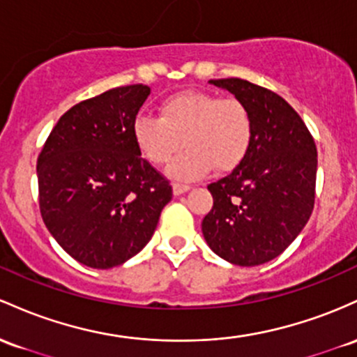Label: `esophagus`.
Returning <instances> with one entry per match:
<instances>
[{
  "label": "esophagus",
  "instance_id": "obj_1",
  "mask_svg": "<svg viewBox=\"0 0 357 357\" xmlns=\"http://www.w3.org/2000/svg\"><path fill=\"white\" fill-rule=\"evenodd\" d=\"M172 189H174V195H182L190 190V185H185V183H174Z\"/></svg>",
  "mask_w": 357,
  "mask_h": 357
}]
</instances>
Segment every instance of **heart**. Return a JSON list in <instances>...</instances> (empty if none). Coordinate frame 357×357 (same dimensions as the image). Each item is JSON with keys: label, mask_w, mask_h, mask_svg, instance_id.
Returning a JSON list of instances; mask_svg holds the SVG:
<instances>
[{"label": "heart", "mask_w": 357, "mask_h": 357, "mask_svg": "<svg viewBox=\"0 0 357 357\" xmlns=\"http://www.w3.org/2000/svg\"><path fill=\"white\" fill-rule=\"evenodd\" d=\"M138 150L148 162L165 165L175 180H195L212 168L231 172L246 157L253 138V119L244 102L209 92L183 91L160 104V118L138 116L131 126Z\"/></svg>", "instance_id": "b5f03b06"}]
</instances>
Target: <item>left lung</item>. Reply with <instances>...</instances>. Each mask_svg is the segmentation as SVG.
<instances>
[{
  "label": "left lung",
  "instance_id": "left-lung-1",
  "mask_svg": "<svg viewBox=\"0 0 357 357\" xmlns=\"http://www.w3.org/2000/svg\"><path fill=\"white\" fill-rule=\"evenodd\" d=\"M244 102L253 119L246 157L207 189L214 206L202 234L238 266L271 261L295 241L314 209L317 148L297 111L275 92L243 79H212Z\"/></svg>",
  "mask_w": 357,
  "mask_h": 357
}]
</instances>
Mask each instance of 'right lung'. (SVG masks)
<instances>
[{
  "label": "right lung",
  "mask_w": 357,
  "mask_h": 357,
  "mask_svg": "<svg viewBox=\"0 0 357 357\" xmlns=\"http://www.w3.org/2000/svg\"><path fill=\"white\" fill-rule=\"evenodd\" d=\"M150 91L114 87L75 104L38 157L43 222L86 266L107 270L138 255L172 200V187L142 158L131 131Z\"/></svg>",
  "instance_id": "add662e5"
}]
</instances>
